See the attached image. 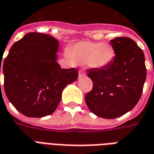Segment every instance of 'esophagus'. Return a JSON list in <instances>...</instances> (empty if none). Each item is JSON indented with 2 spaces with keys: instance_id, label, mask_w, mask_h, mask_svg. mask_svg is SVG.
Instances as JSON below:
<instances>
[{
  "instance_id": "1",
  "label": "esophagus",
  "mask_w": 154,
  "mask_h": 154,
  "mask_svg": "<svg viewBox=\"0 0 154 154\" xmlns=\"http://www.w3.org/2000/svg\"><path fill=\"white\" fill-rule=\"evenodd\" d=\"M87 76V73L83 72V71H79V75H78V77L79 78H82V77H84Z\"/></svg>"
}]
</instances>
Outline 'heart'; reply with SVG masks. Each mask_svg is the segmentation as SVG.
Returning a JSON list of instances; mask_svg holds the SVG:
<instances>
[{
  "label": "heart",
  "instance_id": "heart-1",
  "mask_svg": "<svg viewBox=\"0 0 154 154\" xmlns=\"http://www.w3.org/2000/svg\"><path fill=\"white\" fill-rule=\"evenodd\" d=\"M67 57L72 63L91 68L103 69L108 67L116 56L113 46L101 42H79L67 50Z\"/></svg>",
  "mask_w": 154,
  "mask_h": 154
}]
</instances>
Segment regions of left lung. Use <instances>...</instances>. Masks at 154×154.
Masks as SVG:
<instances>
[{"label": "left lung", "mask_w": 154, "mask_h": 154, "mask_svg": "<svg viewBox=\"0 0 154 154\" xmlns=\"http://www.w3.org/2000/svg\"><path fill=\"white\" fill-rule=\"evenodd\" d=\"M110 44L115 58L106 68L89 70L93 88L85 97L89 110L105 119L119 117L135 106L147 75L144 54L134 41L117 37Z\"/></svg>", "instance_id": "1"}]
</instances>
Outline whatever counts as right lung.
<instances>
[{"instance_id":"right-lung-1","label":"right lung","mask_w":154,"mask_h":154,"mask_svg":"<svg viewBox=\"0 0 154 154\" xmlns=\"http://www.w3.org/2000/svg\"><path fill=\"white\" fill-rule=\"evenodd\" d=\"M58 44L53 36L29 33L12 45L5 57V95L24 116L44 117L54 113L64 88L78 77L77 69H63L57 63Z\"/></svg>"}]
</instances>
